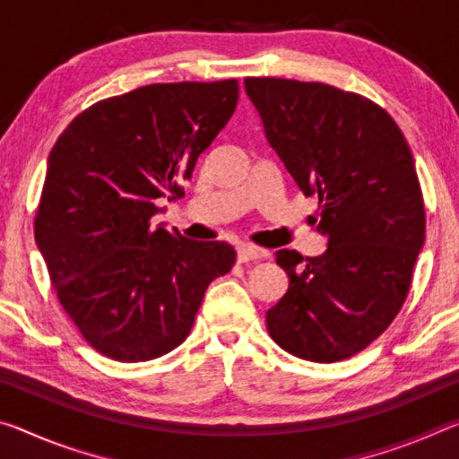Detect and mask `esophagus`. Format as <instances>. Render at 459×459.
Wrapping results in <instances>:
<instances>
[{
    "label": "esophagus",
    "mask_w": 459,
    "mask_h": 459,
    "mask_svg": "<svg viewBox=\"0 0 459 459\" xmlns=\"http://www.w3.org/2000/svg\"><path fill=\"white\" fill-rule=\"evenodd\" d=\"M267 255L269 253L265 251V248H259V247H251V245H238L237 247V259H238V263L259 261V259H265Z\"/></svg>",
    "instance_id": "1"
}]
</instances>
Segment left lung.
Wrapping results in <instances>:
<instances>
[{"mask_svg": "<svg viewBox=\"0 0 459 459\" xmlns=\"http://www.w3.org/2000/svg\"><path fill=\"white\" fill-rule=\"evenodd\" d=\"M269 145L306 196H317L320 257L281 248L290 290L267 312L285 352L351 359L383 333L407 298L425 243L413 153L385 108L324 82L245 79Z\"/></svg>", "mask_w": 459, "mask_h": 459, "instance_id": "obj_1", "label": "left lung"}]
</instances>
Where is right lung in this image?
<instances>
[{
  "mask_svg": "<svg viewBox=\"0 0 459 459\" xmlns=\"http://www.w3.org/2000/svg\"><path fill=\"white\" fill-rule=\"evenodd\" d=\"M237 100V79L147 84L99 100L54 143L36 245L62 307L107 359L172 352L206 287L235 265L229 243L190 240L152 219L161 198L180 196Z\"/></svg>",
  "mask_w": 459,
  "mask_h": 459,
  "instance_id": "right-lung-1",
  "label": "right lung"
}]
</instances>
